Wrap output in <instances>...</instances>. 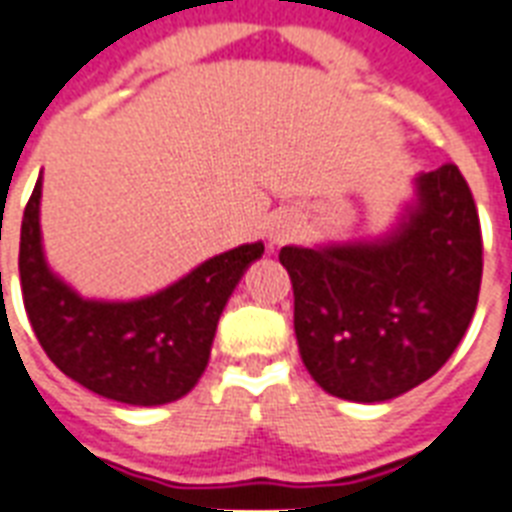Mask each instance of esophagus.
Listing matches in <instances>:
<instances>
[{"mask_svg": "<svg viewBox=\"0 0 512 512\" xmlns=\"http://www.w3.org/2000/svg\"><path fill=\"white\" fill-rule=\"evenodd\" d=\"M297 231H300L297 217L281 215V217H276L271 225H268V241H271V244H284V241L295 239Z\"/></svg>", "mask_w": 512, "mask_h": 512, "instance_id": "obj_1", "label": "esophagus"}]
</instances>
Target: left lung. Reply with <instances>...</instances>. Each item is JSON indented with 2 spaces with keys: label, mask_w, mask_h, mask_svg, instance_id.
<instances>
[{
  "label": "left lung",
  "mask_w": 512,
  "mask_h": 512,
  "mask_svg": "<svg viewBox=\"0 0 512 512\" xmlns=\"http://www.w3.org/2000/svg\"><path fill=\"white\" fill-rule=\"evenodd\" d=\"M484 241L457 164L414 177V196L369 241L281 247L305 369L345 401L380 404L430 380L468 332Z\"/></svg>",
  "instance_id": "left-lung-1"
}]
</instances>
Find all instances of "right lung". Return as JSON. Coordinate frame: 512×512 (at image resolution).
Listing matches in <instances>:
<instances>
[{
	"mask_svg": "<svg viewBox=\"0 0 512 512\" xmlns=\"http://www.w3.org/2000/svg\"><path fill=\"white\" fill-rule=\"evenodd\" d=\"M42 175L20 225V289L28 321L50 361L92 393L130 406L183 398L207 369L217 321L263 241L196 265L138 300L82 297L47 265L42 247Z\"/></svg>",
	"mask_w": 512,
	"mask_h": 512,
	"instance_id": "add662e5",
	"label": "right lung"
}]
</instances>
